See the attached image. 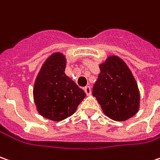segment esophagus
Segmentation results:
<instances>
[{
	"mask_svg": "<svg viewBox=\"0 0 160 160\" xmlns=\"http://www.w3.org/2000/svg\"><path fill=\"white\" fill-rule=\"evenodd\" d=\"M84 91H85V93L87 94V96H90L91 95V88L89 86H87L84 88Z\"/></svg>",
	"mask_w": 160,
	"mask_h": 160,
	"instance_id": "esophagus-1",
	"label": "esophagus"
}]
</instances>
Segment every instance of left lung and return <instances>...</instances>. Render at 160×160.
<instances>
[{
  "mask_svg": "<svg viewBox=\"0 0 160 160\" xmlns=\"http://www.w3.org/2000/svg\"><path fill=\"white\" fill-rule=\"evenodd\" d=\"M99 68L92 94L102 112L116 121L135 116L140 107V92L127 63L117 56H110L99 64Z\"/></svg>",
  "mask_w": 160,
  "mask_h": 160,
  "instance_id": "8db88e82",
  "label": "left lung"
}]
</instances>
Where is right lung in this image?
I'll return each mask as SVG.
<instances>
[{"label": "right lung", "instance_id": "obj_1", "mask_svg": "<svg viewBox=\"0 0 160 160\" xmlns=\"http://www.w3.org/2000/svg\"><path fill=\"white\" fill-rule=\"evenodd\" d=\"M66 58L60 52L46 59L33 86V99L38 112L53 121H61L76 112L85 98L84 91L64 73Z\"/></svg>", "mask_w": 160, "mask_h": 160}]
</instances>
